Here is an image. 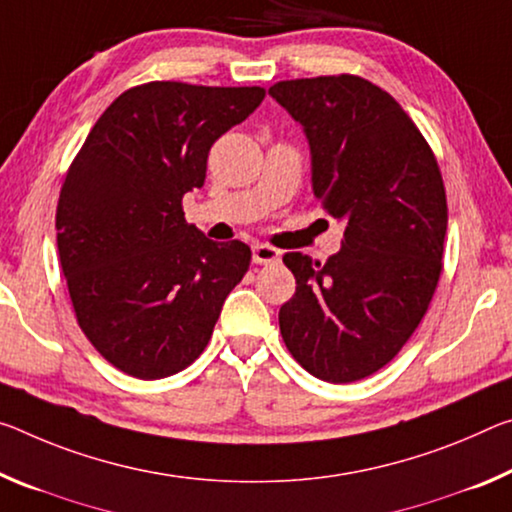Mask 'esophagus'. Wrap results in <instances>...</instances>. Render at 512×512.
I'll return each mask as SVG.
<instances>
[{
  "mask_svg": "<svg viewBox=\"0 0 512 512\" xmlns=\"http://www.w3.org/2000/svg\"><path fill=\"white\" fill-rule=\"evenodd\" d=\"M280 259V250L269 246V243H255L253 246V262L255 264H273Z\"/></svg>",
  "mask_w": 512,
  "mask_h": 512,
  "instance_id": "34e87169",
  "label": "esophagus"
}]
</instances>
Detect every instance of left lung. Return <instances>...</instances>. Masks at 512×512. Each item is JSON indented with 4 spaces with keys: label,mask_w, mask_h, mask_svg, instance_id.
Segmentation results:
<instances>
[{
    "label": "left lung",
    "mask_w": 512,
    "mask_h": 512,
    "mask_svg": "<svg viewBox=\"0 0 512 512\" xmlns=\"http://www.w3.org/2000/svg\"><path fill=\"white\" fill-rule=\"evenodd\" d=\"M269 95L303 125L314 196L346 223L328 262L282 257L296 278L282 339L312 376L353 383L392 362L431 305L449 221L440 166L401 104L358 75L278 81Z\"/></svg>",
    "instance_id": "left-lung-1"
}]
</instances>
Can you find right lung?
I'll list each match as a JSON object with an SVG mask.
<instances>
[{
  "instance_id": "obj_1",
  "label": "right lung",
  "mask_w": 512,
  "mask_h": 512,
  "mask_svg": "<svg viewBox=\"0 0 512 512\" xmlns=\"http://www.w3.org/2000/svg\"><path fill=\"white\" fill-rule=\"evenodd\" d=\"M262 86L148 81L97 118L63 177L56 246L77 323L127 376L157 380L205 351L223 300L250 266L241 241L184 221L207 154L246 120Z\"/></svg>"
}]
</instances>
